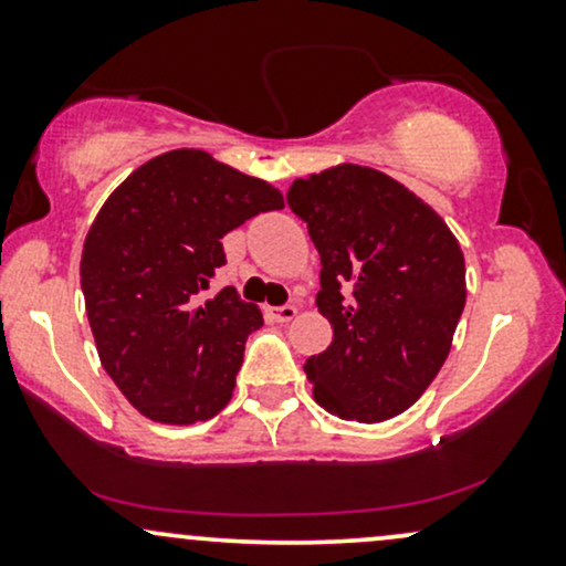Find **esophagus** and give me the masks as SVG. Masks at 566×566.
<instances>
[{"label":"esophagus","instance_id":"34e87169","mask_svg":"<svg viewBox=\"0 0 566 566\" xmlns=\"http://www.w3.org/2000/svg\"><path fill=\"white\" fill-rule=\"evenodd\" d=\"M271 316L276 322H292L297 316V305H276V308H271Z\"/></svg>","mask_w":566,"mask_h":566}]
</instances>
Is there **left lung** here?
<instances>
[{
    "label": "left lung",
    "mask_w": 566,
    "mask_h": 566,
    "mask_svg": "<svg viewBox=\"0 0 566 566\" xmlns=\"http://www.w3.org/2000/svg\"><path fill=\"white\" fill-rule=\"evenodd\" d=\"M287 205L319 250L316 305L335 333L305 361L316 401L356 423L405 412L437 378L463 314L458 239L409 188L359 165L295 180Z\"/></svg>",
    "instance_id": "8db88e82"
}]
</instances>
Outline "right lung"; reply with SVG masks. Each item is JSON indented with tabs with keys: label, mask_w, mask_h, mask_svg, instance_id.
<instances>
[{
	"label": "right lung",
	"mask_w": 566,
	"mask_h": 566,
	"mask_svg": "<svg viewBox=\"0 0 566 566\" xmlns=\"http://www.w3.org/2000/svg\"><path fill=\"white\" fill-rule=\"evenodd\" d=\"M282 205L265 180L178 148L101 207L82 250L84 305L103 369L146 418L188 426L229 405L263 316L233 287L201 292L226 265L220 239Z\"/></svg>",
	"instance_id": "add662e5"
}]
</instances>
